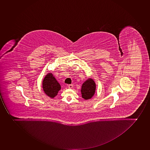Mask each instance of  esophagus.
<instances>
[{
    "label": "esophagus",
    "instance_id": "obj_1",
    "mask_svg": "<svg viewBox=\"0 0 150 150\" xmlns=\"http://www.w3.org/2000/svg\"><path fill=\"white\" fill-rule=\"evenodd\" d=\"M68 87L69 89H71L73 87V84H69L68 86Z\"/></svg>",
    "mask_w": 150,
    "mask_h": 150
}]
</instances>
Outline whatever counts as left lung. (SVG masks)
Here are the masks:
<instances>
[{"label": "left lung", "instance_id": "obj_1", "mask_svg": "<svg viewBox=\"0 0 150 150\" xmlns=\"http://www.w3.org/2000/svg\"><path fill=\"white\" fill-rule=\"evenodd\" d=\"M96 83L93 80L88 79L83 83L81 90L82 98L87 100L91 99L94 95L96 91Z\"/></svg>", "mask_w": 150, "mask_h": 150}]
</instances>
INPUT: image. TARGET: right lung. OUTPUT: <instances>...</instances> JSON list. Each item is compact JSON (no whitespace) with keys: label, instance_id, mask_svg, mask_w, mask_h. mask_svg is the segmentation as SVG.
I'll list each match as a JSON object with an SVG mask.
<instances>
[{"label":"right lung","instance_id":"right-lung-1","mask_svg":"<svg viewBox=\"0 0 150 150\" xmlns=\"http://www.w3.org/2000/svg\"><path fill=\"white\" fill-rule=\"evenodd\" d=\"M43 88L45 93L50 98H54L61 89V86L52 73L45 76L43 81Z\"/></svg>","mask_w":150,"mask_h":150}]
</instances>
